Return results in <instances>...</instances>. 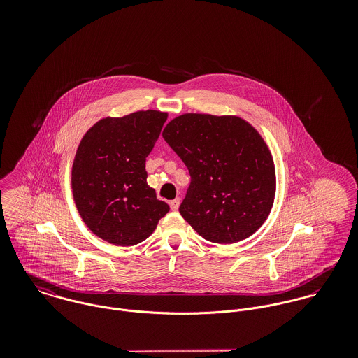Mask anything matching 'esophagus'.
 I'll return each instance as SVG.
<instances>
[{
  "mask_svg": "<svg viewBox=\"0 0 358 358\" xmlns=\"http://www.w3.org/2000/svg\"><path fill=\"white\" fill-rule=\"evenodd\" d=\"M179 205H180V200H179V199H175V200L169 201V206H171V209H172V210H178Z\"/></svg>",
  "mask_w": 358,
  "mask_h": 358,
  "instance_id": "1",
  "label": "esophagus"
}]
</instances>
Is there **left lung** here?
<instances>
[{
    "label": "left lung",
    "mask_w": 358,
    "mask_h": 358,
    "mask_svg": "<svg viewBox=\"0 0 358 358\" xmlns=\"http://www.w3.org/2000/svg\"><path fill=\"white\" fill-rule=\"evenodd\" d=\"M162 138L192 176L179 206L185 220L216 244L252 236L275 196L274 161L255 128L237 115L187 113L169 121Z\"/></svg>",
    "instance_id": "obj_1"
}]
</instances>
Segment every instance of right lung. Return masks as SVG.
<instances>
[{
    "instance_id": "obj_1",
    "label": "right lung",
    "mask_w": 358,
    "mask_h": 358,
    "mask_svg": "<svg viewBox=\"0 0 358 358\" xmlns=\"http://www.w3.org/2000/svg\"><path fill=\"white\" fill-rule=\"evenodd\" d=\"M166 117L157 110L106 117L78 145L71 169L74 203L90 230L110 244L145 241L169 210L146 182V157Z\"/></svg>"
}]
</instances>
